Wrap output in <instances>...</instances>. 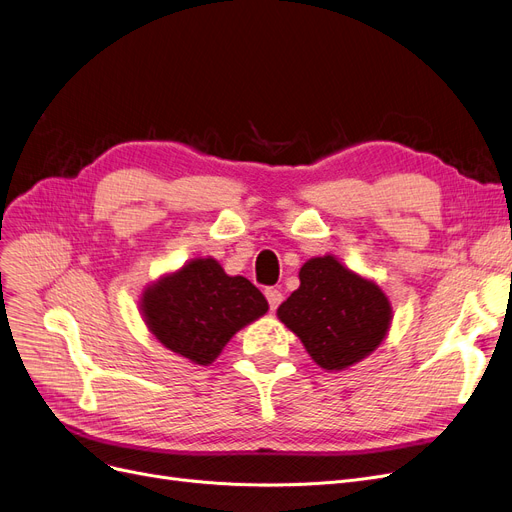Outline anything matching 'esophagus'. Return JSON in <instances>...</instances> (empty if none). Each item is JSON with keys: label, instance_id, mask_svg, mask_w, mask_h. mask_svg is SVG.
<instances>
[{"label": "esophagus", "instance_id": "1", "mask_svg": "<svg viewBox=\"0 0 512 512\" xmlns=\"http://www.w3.org/2000/svg\"><path fill=\"white\" fill-rule=\"evenodd\" d=\"M264 296H267V300H269V306H271V311H275L277 306L281 304V300H283V294L279 292V290H275V288H269V290H264Z\"/></svg>", "mask_w": 512, "mask_h": 512}]
</instances>
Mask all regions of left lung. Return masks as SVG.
Masks as SVG:
<instances>
[{
	"label": "left lung",
	"instance_id": "obj_1",
	"mask_svg": "<svg viewBox=\"0 0 512 512\" xmlns=\"http://www.w3.org/2000/svg\"><path fill=\"white\" fill-rule=\"evenodd\" d=\"M300 288L279 304V321L323 370L340 372L372 355L391 330L393 306L374 279L332 256L300 267Z\"/></svg>",
	"mask_w": 512,
	"mask_h": 512
}]
</instances>
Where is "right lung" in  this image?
Masks as SVG:
<instances>
[{"mask_svg":"<svg viewBox=\"0 0 512 512\" xmlns=\"http://www.w3.org/2000/svg\"><path fill=\"white\" fill-rule=\"evenodd\" d=\"M269 311L262 292L241 275H227L214 258H193L161 275L140 296V315L168 351L210 365L227 342Z\"/></svg>","mask_w":512,"mask_h":512,"instance_id":"obj_1","label":"right lung"}]
</instances>
